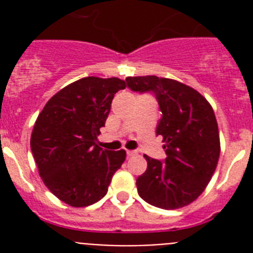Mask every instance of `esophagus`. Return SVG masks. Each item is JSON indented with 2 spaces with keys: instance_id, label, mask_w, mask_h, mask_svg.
Segmentation results:
<instances>
[{
  "instance_id": "1",
  "label": "esophagus",
  "mask_w": 253,
  "mask_h": 253,
  "mask_svg": "<svg viewBox=\"0 0 253 253\" xmlns=\"http://www.w3.org/2000/svg\"><path fill=\"white\" fill-rule=\"evenodd\" d=\"M135 154H137V152L135 151H126V156H128V157H133V156H135Z\"/></svg>"
}]
</instances>
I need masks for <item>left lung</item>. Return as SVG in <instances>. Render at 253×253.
<instances>
[{
	"mask_svg": "<svg viewBox=\"0 0 253 253\" xmlns=\"http://www.w3.org/2000/svg\"><path fill=\"white\" fill-rule=\"evenodd\" d=\"M134 92H152L162 113L157 135L166 143L165 161L147 160L137 178L140 198L153 207L178 209L193 203L209 184L220 154L218 124L204 96L181 82L157 76L126 77Z\"/></svg>",
	"mask_w": 253,
	"mask_h": 253,
	"instance_id": "8db88e82",
	"label": "left lung"
}]
</instances>
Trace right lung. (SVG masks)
<instances>
[{
	"label": "right lung",
	"mask_w": 253,
	"mask_h": 253,
	"mask_svg": "<svg viewBox=\"0 0 253 253\" xmlns=\"http://www.w3.org/2000/svg\"><path fill=\"white\" fill-rule=\"evenodd\" d=\"M125 86L116 77L81 78L55 93L35 122L30 147L40 177L71 207L104 198L125 161L124 149L107 151L96 143L114 95Z\"/></svg>",
	"instance_id": "add662e5"
}]
</instances>
